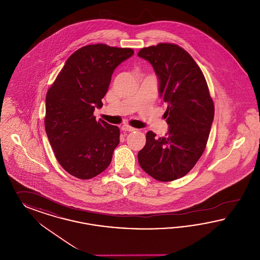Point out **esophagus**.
<instances>
[{"label":"esophagus","mask_w":260,"mask_h":260,"mask_svg":"<svg viewBox=\"0 0 260 260\" xmlns=\"http://www.w3.org/2000/svg\"><path fill=\"white\" fill-rule=\"evenodd\" d=\"M122 131H124V132H128V133H131V132H135V131H136V128H135V127H133V126H131V125H122Z\"/></svg>","instance_id":"1"}]
</instances>
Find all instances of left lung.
<instances>
[{
    "label": "left lung",
    "instance_id": "left-lung-1",
    "mask_svg": "<svg viewBox=\"0 0 260 260\" xmlns=\"http://www.w3.org/2000/svg\"><path fill=\"white\" fill-rule=\"evenodd\" d=\"M153 66L158 93L167 105L168 132L164 137L148 132L138 162L161 182L187 174L202 156L214 120V103L207 82L188 53L172 43L142 48L138 54Z\"/></svg>",
    "mask_w": 260,
    "mask_h": 260
}]
</instances>
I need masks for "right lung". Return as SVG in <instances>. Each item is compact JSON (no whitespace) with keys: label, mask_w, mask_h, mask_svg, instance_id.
Instances as JSON below:
<instances>
[{"label":"right lung","mask_w":260,"mask_h":260,"mask_svg":"<svg viewBox=\"0 0 260 260\" xmlns=\"http://www.w3.org/2000/svg\"><path fill=\"white\" fill-rule=\"evenodd\" d=\"M132 48L86 45L67 60L46 94L45 132L55 156L71 175L87 180L111 162L120 129L95 121L115 69L134 55Z\"/></svg>","instance_id":"add662e5"}]
</instances>
